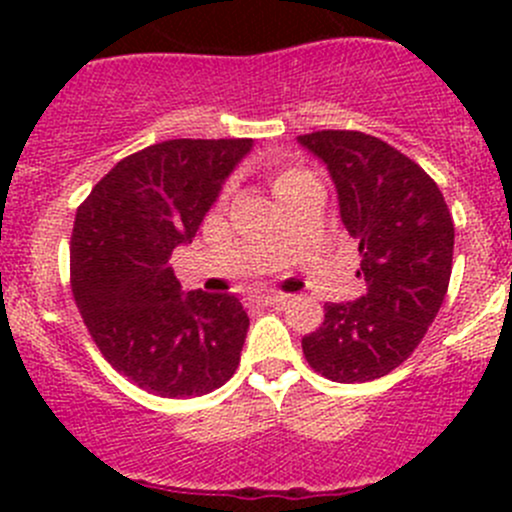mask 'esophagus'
Listing matches in <instances>:
<instances>
[{"instance_id": "1", "label": "esophagus", "mask_w": 512, "mask_h": 512, "mask_svg": "<svg viewBox=\"0 0 512 512\" xmlns=\"http://www.w3.org/2000/svg\"><path fill=\"white\" fill-rule=\"evenodd\" d=\"M257 302H262L265 307H280V304L287 302V294L277 292V294H262V297H257Z\"/></svg>"}]
</instances>
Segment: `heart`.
Returning <instances> with one entry per match:
<instances>
[{"label": "heart", "instance_id": "b5f03b06", "mask_svg": "<svg viewBox=\"0 0 512 512\" xmlns=\"http://www.w3.org/2000/svg\"><path fill=\"white\" fill-rule=\"evenodd\" d=\"M307 175H309V170L299 168V165H287V163L272 165L270 168L272 193H275L277 198H282V195H285L294 183H299V180L307 178Z\"/></svg>", "mask_w": 512, "mask_h": 512}]
</instances>
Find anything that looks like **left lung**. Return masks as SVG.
Segmentation results:
<instances>
[{
  "mask_svg": "<svg viewBox=\"0 0 512 512\" xmlns=\"http://www.w3.org/2000/svg\"><path fill=\"white\" fill-rule=\"evenodd\" d=\"M297 141L327 163L366 282L356 302L324 304L322 327L302 339L304 359L339 384L379 379L414 354L441 309L453 218L431 175L381 138L314 131Z\"/></svg>",
  "mask_w": 512,
  "mask_h": 512,
  "instance_id": "1",
  "label": "left lung"
}]
</instances>
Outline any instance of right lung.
I'll return each instance as SVG.
<instances>
[{
	"label": "right lung",
	"mask_w": 512,
	"mask_h": 512,
	"mask_svg": "<svg viewBox=\"0 0 512 512\" xmlns=\"http://www.w3.org/2000/svg\"><path fill=\"white\" fill-rule=\"evenodd\" d=\"M252 138H175L118 160L76 210L71 292L103 359L163 399L220 389L250 317L235 294H183L170 267Z\"/></svg>",
	"instance_id": "add662e5"
}]
</instances>
